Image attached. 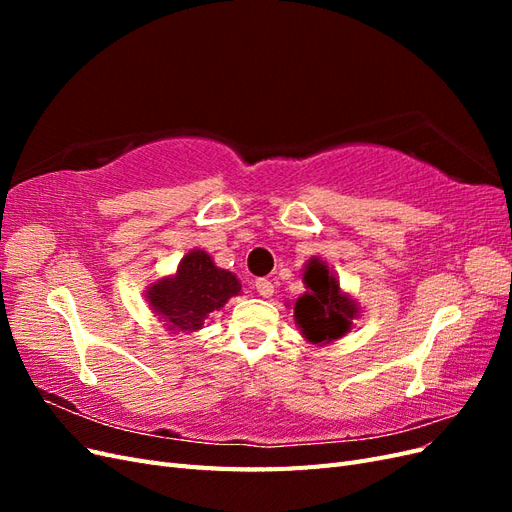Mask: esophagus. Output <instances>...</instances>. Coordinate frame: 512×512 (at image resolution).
I'll list each match as a JSON object with an SVG mask.
<instances>
[{
	"label": "esophagus",
	"instance_id": "34e87169",
	"mask_svg": "<svg viewBox=\"0 0 512 512\" xmlns=\"http://www.w3.org/2000/svg\"><path fill=\"white\" fill-rule=\"evenodd\" d=\"M254 288H256V292L260 294V297H265V299H269L271 294H273V284L269 280H265V277H260V280H256Z\"/></svg>",
	"mask_w": 512,
	"mask_h": 512
}]
</instances>
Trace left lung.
<instances>
[{"label":"left lung","instance_id":"obj_1","mask_svg":"<svg viewBox=\"0 0 512 512\" xmlns=\"http://www.w3.org/2000/svg\"><path fill=\"white\" fill-rule=\"evenodd\" d=\"M303 282L307 292L294 303V322L301 335L316 346L337 342L361 316L359 303L339 288L335 273L316 256L305 265Z\"/></svg>","mask_w":512,"mask_h":512}]
</instances>
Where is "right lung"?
I'll list each match as a JSON object with an SVG mask.
<instances>
[{
	"mask_svg": "<svg viewBox=\"0 0 512 512\" xmlns=\"http://www.w3.org/2000/svg\"><path fill=\"white\" fill-rule=\"evenodd\" d=\"M239 292L235 273L215 267L205 250H190L173 275L147 286L145 299L170 333L188 335L203 329L207 316Z\"/></svg>",
	"mask_w": 512,
	"mask_h": 512,
	"instance_id": "add662e5",
	"label": "right lung"
}]
</instances>
